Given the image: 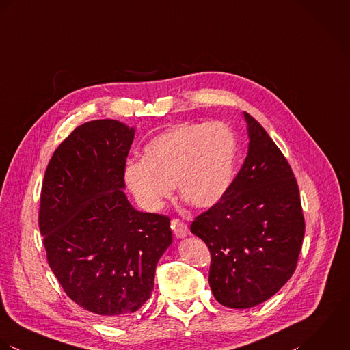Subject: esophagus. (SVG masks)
<instances>
[{
    "instance_id": "1",
    "label": "esophagus",
    "mask_w": 350,
    "mask_h": 350,
    "mask_svg": "<svg viewBox=\"0 0 350 350\" xmlns=\"http://www.w3.org/2000/svg\"><path fill=\"white\" fill-rule=\"evenodd\" d=\"M172 228H173V232L177 238H185L189 234L188 226L184 221H180V220H173L172 221Z\"/></svg>"
}]
</instances>
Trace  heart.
Instances as JSON below:
<instances>
[{
    "instance_id": "heart-1",
    "label": "heart",
    "mask_w": 350,
    "mask_h": 350,
    "mask_svg": "<svg viewBox=\"0 0 350 350\" xmlns=\"http://www.w3.org/2000/svg\"><path fill=\"white\" fill-rule=\"evenodd\" d=\"M237 138L221 122L177 124L150 140L143 159L124 167V183L140 207L158 212L178 195L195 208H211L227 193L234 174Z\"/></svg>"
}]
</instances>
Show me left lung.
<instances>
[{
	"label": "left lung",
	"instance_id": "obj_1",
	"mask_svg": "<svg viewBox=\"0 0 350 350\" xmlns=\"http://www.w3.org/2000/svg\"><path fill=\"white\" fill-rule=\"evenodd\" d=\"M247 155L224 198L191 231L211 252V289L230 308L271 299L291 279L304 237L297 183L279 147L243 112Z\"/></svg>",
	"mask_w": 350,
	"mask_h": 350
}]
</instances>
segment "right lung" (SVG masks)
Instances as JSON below:
<instances>
[{
	"mask_svg": "<svg viewBox=\"0 0 350 350\" xmlns=\"http://www.w3.org/2000/svg\"><path fill=\"white\" fill-rule=\"evenodd\" d=\"M134 137L111 119L77 127L50 159L40 196L51 271L74 303L109 323L129 322L150 299L173 241L169 217L135 210L123 191Z\"/></svg>",
	"mask_w": 350,
	"mask_h": 350,
	"instance_id": "1",
	"label": "right lung"
}]
</instances>
